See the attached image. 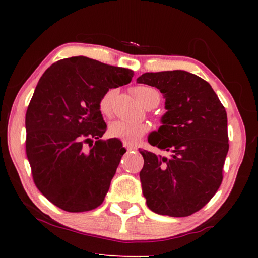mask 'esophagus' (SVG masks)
<instances>
[{"mask_svg": "<svg viewBox=\"0 0 258 258\" xmlns=\"http://www.w3.org/2000/svg\"><path fill=\"white\" fill-rule=\"evenodd\" d=\"M124 147L126 148V150H127V151H134V150H137V147L131 146V145H128V143H124Z\"/></svg>", "mask_w": 258, "mask_h": 258, "instance_id": "obj_1", "label": "esophagus"}]
</instances>
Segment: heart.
Masks as SVG:
<instances>
[{
	"mask_svg": "<svg viewBox=\"0 0 258 258\" xmlns=\"http://www.w3.org/2000/svg\"><path fill=\"white\" fill-rule=\"evenodd\" d=\"M134 97L143 107H156L160 101V94L154 87L146 85H137L132 87ZM116 97V90L109 89L99 100V110L103 116H110L112 112L113 99ZM149 131V126L145 123H135V121L115 120L109 125L108 134L111 138L119 139L125 143L133 145L137 143L143 135Z\"/></svg>",
	"mask_w": 258,
	"mask_h": 258,
	"instance_id": "b5f03b06",
	"label": "heart"
}]
</instances>
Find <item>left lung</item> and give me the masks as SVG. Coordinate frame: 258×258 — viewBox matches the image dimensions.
Listing matches in <instances>:
<instances>
[{"instance_id":"left-lung-1","label":"left lung","mask_w":258,"mask_h":258,"mask_svg":"<svg viewBox=\"0 0 258 258\" xmlns=\"http://www.w3.org/2000/svg\"><path fill=\"white\" fill-rule=\"evenodd\" d=\"M137 82L157 87L167 110L156 138L148 139L167 155L140 151L147 205L160 215L189 216L214 197L223 180L229 151L225 108L209 83L184 71L146 73Z\"/></svg>"}]
</instances>
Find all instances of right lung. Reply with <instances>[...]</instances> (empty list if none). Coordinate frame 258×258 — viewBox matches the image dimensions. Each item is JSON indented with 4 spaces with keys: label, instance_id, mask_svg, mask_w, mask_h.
<instances>
[{
    "label": "right lung",
    "instance_id": "right-lung-1",
    "mask_svg": "<svg viewBox=\"0 0 258 258\" xmlns=\"http://www.w3.org/2000/svg\"><path fill=\"white\" fill-rule=\"evenodd\" d=\"M132 77L131 69L86 56L59 60L43 74L26 112V154L35 185L56 207L80 213L103 203L126 150L119 140H101L99 100Z\"/></svg>",
    "mask_w": 258,
    "mask_h": 258
}]
</instances>
